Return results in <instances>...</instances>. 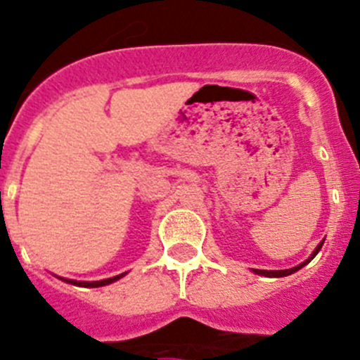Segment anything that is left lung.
<instances>
[{"label": "left lung", "mask_w": 360, "mask_h": 360, "mask_svg": "<svg viewBox=\"0 0 360 360\" xmlns=\"http://www.w3.org/2000/svg\"><path fill=\"white\" fill-rule=\"evenodd\" d=\"M321 245H323V242L319 245H317L316 248V251L312 252V255H310V258L309 260H305L303 262V264H300V265H296V267H292V269H285V271H262V269H255V273L257 274H262V276H271V278H281V276H289V274H292V273H296V271H300L301 267H303V265H307L309 264L310 260H312L314 257H316L317 252H319V249H321Z\"/></svg>", "instance_id": "1"}]
</instances>
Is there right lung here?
I'll list each match as a JSON object with an SVG mask.
<instances>
[{
  "mask_svg": "<svg viewBox=\"0 0 360 360\" xmlns=\"http://www.w3.org/2000/svg\"><path fill=\"white\" fill-rule=\"evenodd\" d=\"M122 276H124V274L108 278V280H102V281H73V280H64V281H68V283H73V285H80V287H102V285H109V283H112V281L120 280Z\"/></svg>",
  "mask_w": 360,
  "mask_h": 360,
  "instance_id": "right-lung-1",
  "label": "right lung"
}]
</instances>
